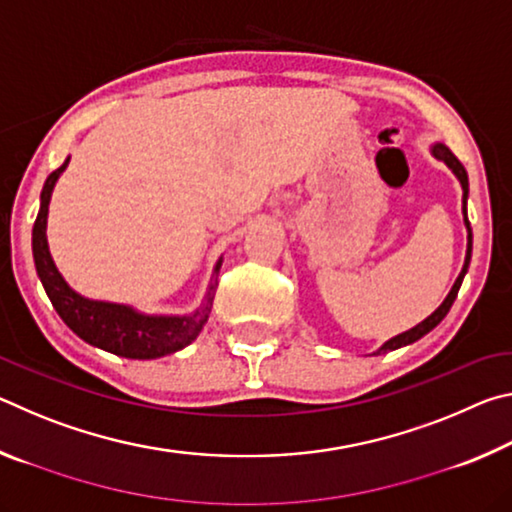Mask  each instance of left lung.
<instances>
[{"mask_svg":"<svg viewBox=\"0 0 512 512\" xmlns=\"http://www.w3.org/2000/svg\"><path fill=\"white\" fill-rule=\"evenodd\" d=\"M431 153H433V158L443 160V162L447 164V167L454 171V176H456L458 180H461V187H463V219H465V228H467V253H465V264H463V271H461V275L456 277V282H454L452 291H449V293H447V298L443 300V305H440L436 311H433V314H431L429 318H424L420 325H415L413 329H409V332L397 334L395 339L386 341V343L381 345V348H379L375 354H386V352H391V350H397V348H402V345L415 343L418 339H422L424 334H429L431 329L436 327V325L440 323V320H443V318L447 316V311L452 309L454 300H456V296H458V289H461L463 277H465V273H467V266H470V257H472V228H470V221H467V210H465L467 192H470V189H467V171H465L463 164L458 162L456 155L447 149L445 144H433V146H431Z\"/></svg>","mask_w":512,"mask_h":512,"instance_id":"8db88e82","label":"left lung"}]
</instances>
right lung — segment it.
Masks as SVG:
<instances>
[{
  "label": "right lung",
  "mask_w": 512,
  "mask_h": 512,
  "mask_svg": "<svg viewBox=\"0 0 512 512\" xmlns=\"http://www.w3.org/2000/svg\"><path fill=\"white\" fill-rule=\"evenodd\" d=\"M69 158L60 164L56 171L49 173L40 194V212L33 223V259H36V271L40 275L42 287H45L51 305L65 325L85 343L117 354L126 359H158L164 354L183 350L201 334L212 311V300L216 293V280L210 284L205 302L189 316H146L133 307L115 305V302H101L83 298L58 273L54 259L49 255L47 246V214L51 192L60 173L65 171ZM221 259L214 266V275L219 273Z\"/></svg>",
  "instance_id": "1"
}]
</instances>
